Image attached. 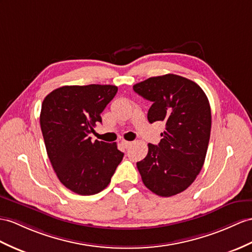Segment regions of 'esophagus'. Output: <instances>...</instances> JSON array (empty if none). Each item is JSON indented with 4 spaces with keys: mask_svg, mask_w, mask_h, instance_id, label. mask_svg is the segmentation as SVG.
<instances>
[{
    "mask_svg": "<svg viewBox=\"0 0 252 252\" xmlns=\"http://www.w3.org/2000/svg\"><path fill=\"white\" fill-rule=\"evenodd\" d=\"M121 143H122L123 146L125 147V149H127V147H129L132 144V142H130V141H125V140H123Z\"/></svg>",
    "mask_w": 252,
    "mask_h": 252,
    "instance_id": "esophagus-1",
    "label": "esophagus"
}]
</instances>
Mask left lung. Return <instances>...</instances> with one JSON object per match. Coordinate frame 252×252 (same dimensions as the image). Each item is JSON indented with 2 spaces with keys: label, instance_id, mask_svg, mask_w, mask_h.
I'll list each match as a JSON object with an SVG mask.
<instances>
[{
  "label": "left lung",
  "instance_id": "8db88e82",
  "mask_svg": "<svg viewBox=\"0 0 252 252\" xmlns=\"http://www.w3.org/2000/svg\"><path fill=\"white\" fill-rule=\"evenodd\" d=\"M137 94L152 101L150 123H165L158 145L149 143L137 167L144 185L160 197L187 189L200 173L211 136L212 114L199 85L181 76L152 77L133 85Z\"/></svg>",
  "mask_w": 252,
  "mask_h": 252
}]
</instances>
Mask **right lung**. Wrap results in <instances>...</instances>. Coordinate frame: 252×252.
Wrapping results in <instances>:
<instances>
[{
    "label": "right lung",
    "mask_w": 252,
    "mask_h": 252,
    "mask_svg": "<svg viewBox=\"0 0 252 252\" xmlns=\"http://www.w3.org/2000/svg\"><path fill=\"white\" fill-rule=\"evenodd\" d=\"M116 92L115 85H65L42 101L39 121L47 154L58 179L72 192H100L124 156L116 143L92 142L90 137Z\"/></svg>",
    "instance_id": "right-lung-1"
}]
</instances>
